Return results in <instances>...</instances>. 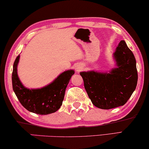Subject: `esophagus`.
<instances>
[{"mask_svg": "<svg viewBox=\"0 0 149 149\" xmlns=\"http://www.w3.org/2000/svg\"><path fill=\"white\" fill-rule=\"evenodd\" d=\"M76 70L77 72H79V71L81 70V67H77V68H76Z\"/></svg>", "mask_w": 149, "mask_h": 149, "instance_id": "esophagus-1", "label": "esophagus"}]
</instances>
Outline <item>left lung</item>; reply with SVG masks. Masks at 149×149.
Instances as JSON below:
<instances>
[{"label": "left lung", "instance_id": "left-lung-1", "mask_svg": "<svg viewBox=\"0 0 149 149\" xmlns=\"http://www.w3.org/2000/svg\"><path fill=\"white\" fill-rule=\"evenodd\" d=\"M118 68L110 73L89 71L80 73L84 87L93 104L99 109H111L127 102L138 81L136 62L133 53L121 40L114 54Z\"/></svg>", "mask_w": 149, "mask_h": 149}]
</instances>
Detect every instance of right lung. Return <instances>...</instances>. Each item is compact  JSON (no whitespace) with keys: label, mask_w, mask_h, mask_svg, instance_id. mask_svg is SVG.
<instances>
[{"label":"right lung","mask_w":149,"mask_h":149,"mask_svg":"<svg viewBox=\"0 0 149 149\" xmlns=\"http://www.w3.org/2000/svg\"><path fill=\"white\" fill-rule=\"evenodd\" d=\"M19 56L16 58L12 72V85L21 104L28 111L38 115H48L58 111L64 100L65 91L74 70L62 73L47 86L38 89H28L23 86L18 78L17 66Z\"/></svg>","instance_id":"obj_1"}]
</instances>
